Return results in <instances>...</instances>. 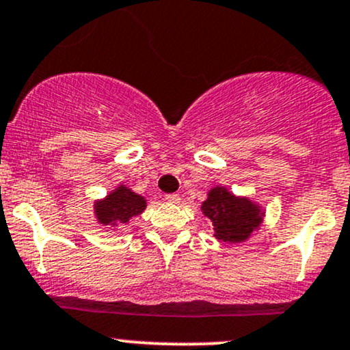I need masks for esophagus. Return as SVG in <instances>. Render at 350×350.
<instances>
[{"label":"esophagus","instance_id":"esophagus-1","mask_svg":"<svg viewBox=\"0 0 350 350\" xmlns=\"http://www.w3.org/2000/svg\"><path fill=\"white\" fill-rule=\"evenodd\" d=\"M164 199H166L167 202H174V204H176V202L181 201V198H179L178 194H166V198H164Z\"/></svg>","mask_w":350,"mask_h":350}]
</instances>
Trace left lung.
<instances>
[{
  "label": "left lung",
  "mask_w": 350,
  "mask_h": 350,
  "mask_svg": "<svg viewBox=\"0 0 350 350\" xmlns=\"http://www.w3.org/2000/svg\"><path fill=\"white\" fill-rule=\"evenodd\" d=\"M201 209L213 221L214 236L224 243L245 241L262 221L259 207L249 199L236 198L224 187L211 189Z\"/></svg>",
  "instance_id": "left-lung-1"
}]
</instances>
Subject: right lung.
<instances>
[{
    "label": "right lung",
    "instance_id": "right-lung-1",
    "mask_svg": "<svg viewBox=\"0 0 350 350\" xmlns=\"http://www.w3.org/2000/svg\"><path fill=\"white\" fill-rule=\"evenodd\" d=\"M144 207L146 199L143 196L119 186L106 199L96 202L94 213L103 226H118L129 222V219L143 213Z\"/></svg>",
    "mask_w": 350,
    "mask_h": 350
}]
</instances>
